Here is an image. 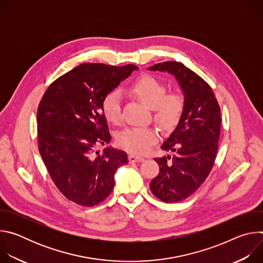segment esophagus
Instances as JSON below:
<instances>
[{
	"label": "esophagus",
	"mask_w": 263,
	"mask_h": 263,
	"mask_svg": "<svg viewBox=\"0 0 263 263\" xmlns=\"http://www.w3.org/2000/svg\"><path fill=\"white\" fill-rule=\"evenodd\" d=\"M144 158L140 157V156H136V155H129V161L130 162H141L143 161Z\"/></svg>",
	"instance_id": "obj_1"
}]
</instances>
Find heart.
I'll use <instances>...</instances> for the list:
<instances>
[{
    "instance_id": "b5f03b06",
    "label": "heart",
    "mask_w": 263,
    "mask_h": 263,
    "mask_svg": "<svg viewBox=\"0 0 263 263\" xmlns=\"http://www.w3.org/2000/svg\"><path fill=\"white\" fill-rule=\"evenodd\" d=\"M129 93L140 102L153 108L155 121L165 129L174 128L180 121L185 102L178 92H166L165 85L149 74L137 78L128 87ZM103 116L107 122L118 125L122 120L121 95L117 90L109 91L101 104ZM159 139V131L154 127H130L117 136L118 144L125 151L145 154Z\"/></svg>"
}]
</instances>
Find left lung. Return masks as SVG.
Listing matches in <instances>:
<instances>
[{
	"label": "left lung",
	"instance_id": "left-lung-1",
	"mask_svg": "<svg viewBox=\"0 0 263 263\" xmlns=\"http://www.w3.org/2000/svg\"><path fill=\"white\" fill-rule=\"evenodd\" d=\"M148 68L173 73L185 96L180 122L161 145L174 155L155 158L159 174L149 183L157 199L165 203L179 202L199 189L214 165L220 134V108L210 85L184 64L165 61Z\"/></svg>",
	"mask_w": 263,
	"mask_h": 263
}]
</instances>
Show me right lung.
<instances>
[{"label": "right lung", "mask_w": 263, "mask_h": 263, "mask_svg": "<svg viewBox=\"0 0 263 263\" xmlns=\"http://www.w3.org/2000/svg\"><path fill=\"white\" fill-rule=\"evenodd\" d=\"M136 65L83 63L50 84L37 109L39 151L52 181L69 201L91 207L114 191L117 168L126 152L100 144L111 139L103 98L130 76Z\"/></svg>", "instance_id": "1"}]
</instances>
